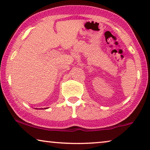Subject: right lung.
I'll list each match as a JSON object with an SVG mask.
<instances>
[{
  "label": "right lung",
  "mask_w": 150,
  "mask_h": 150,
  "mask_svg": "<svg viewBox=\"0 0 150 150\" xmlns=\"http://www.w3.org/2000/svg\"><path fill=\"white\" fill-rule=\"evenodd\" d=\"M46 108H44V109H46ZM37 109H38V108H37ZM39 109H40V108H39ZM41 109H42V108H41Z\"/></svg>",
  "instance_id": "right-lung-1"
}]
</instances>
